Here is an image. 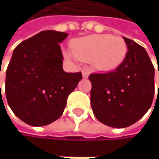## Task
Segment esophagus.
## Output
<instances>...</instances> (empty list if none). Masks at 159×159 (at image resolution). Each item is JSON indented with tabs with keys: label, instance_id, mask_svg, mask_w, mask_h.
I'll return each mask as SVG.
<instances>
[{
	"label": "esophagus",
	"instance_id": "esophagus-1",
	"mask_svg": "<svg viewBox=\"0 0 159 159\" xmlns=\"http://www.w3.org/2000/svg\"><path fill=\"white\" fill-rule=\"evenodd\" d=\"M82 74H83V78H88L89 76V71L88 70H82Z\"/></svg>",
	"mask_w": 159,
	"mask_h": 159
}]
</instances>
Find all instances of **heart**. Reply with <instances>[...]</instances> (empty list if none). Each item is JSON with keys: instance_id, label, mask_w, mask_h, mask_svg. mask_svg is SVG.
I'll return each instance as SVG.
<instances>
[{"instance_id": "1", "label": "heart", "mask_w": 159, "mask_h": 159, "mask_svg": "<svg viewBox=\"0 0 159 159\" xmlns=\"http://www.w3.org/2000/svg\"><path fill=\"white\" fill-rule=\"evenodd\" d=\"M71 50L65 52L68 59L91 62L97 70L110 71L125 61L128 47L123 38L111 34H94L71 42Z\"/></svg>"}]
</instances>
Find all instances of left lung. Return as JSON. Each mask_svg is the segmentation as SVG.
Here are the masks:
<instances>
[{"mask_svg":"<svg viewBox=\"0 0 159 159\" xmlns=\"http://www.w3.org/2000/svg\"><path fill=\"white\" fill-rule=\"evenodd\" d=\"M125 61L115 70L91 73L90 105L97 120L112 128L133 125L151 108L155 95V68L147 51L124 37Z\"/></svg>","mask_w":159,"mask_h":159,"instance_id":"obj_1","label":"left lung"}]
</instances>
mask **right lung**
<instances>
[{
	"label": "right lung",
	"mask_w": 159,
	"mask_h": 159,
	"mask_svg": "<svg viewBox=\"0 0 159 159\" xmlns=\"http://www.w3.org/2000/svg\"><path fill=\"white\" fill-rule=\"evenodd\" d=\"M66 37L68 33L45 30L13 51L5 74V96L16 116L30 126H46L60 118L82 79L81 72L63 70L59 44Z\"/></svg>",
	"instance_id": "obj_1"
}]
</instances>
